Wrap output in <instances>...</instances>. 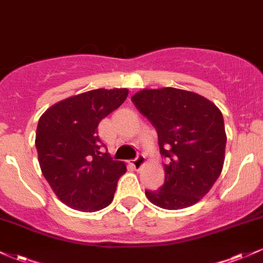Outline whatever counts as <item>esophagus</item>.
<instances>
[{"mask_svg":"<svg viewBox=\"0 0 263 263\" xmlns=\"http://www.w3.org/2000/svg\"><path fill=\"white\" fill-rule=\"evenodd\" d=\"M144 162H146V157H144L143 153H140V155H137V157L132 161V165H134L135 168H137V170H140Z\"/></svg>","mask_w":263,"mask_h":263,"instance_id":"esophagus-1","label":"esophagus"}]
</instances>
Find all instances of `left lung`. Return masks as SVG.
<instances>
[{
  "mask_svg": "<svg viewBox=\"0 0 263 263\" xmlns=\"http://www.w3.org/2000/svg\"><path fill=\"white\" fill-rule=\"evenodd\" d=\"M131 101L158 134L167 159L164 184L147 198L168 210L184 209L205 197L221 173L225 158L224 119L213 102L195 92L144 89Z\"/></svg>",
  "mask_w": 263,
  "mask_h": 263,
  "instance_id": "8db88e82",
  "label": "left lung"
}]
</instances>
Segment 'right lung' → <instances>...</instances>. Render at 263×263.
<instances>
[{"instance_id":"obj_1","label":"right lung","mask_w":263,"mask_h":263,"mask_svg":"<svg viewBox=\"0 0 263 263\" xmlns=\"http://www.w3.org/2000/svg\"><path fill=\"white\" fill-rule=\"evenodd\" d=\"M127 95V89L91 90L53 105L39 119L35 148L42 173L71 209L92 213L112 201L126 165L102 152L98 126Z\"/></svg>"}]
</instances>
